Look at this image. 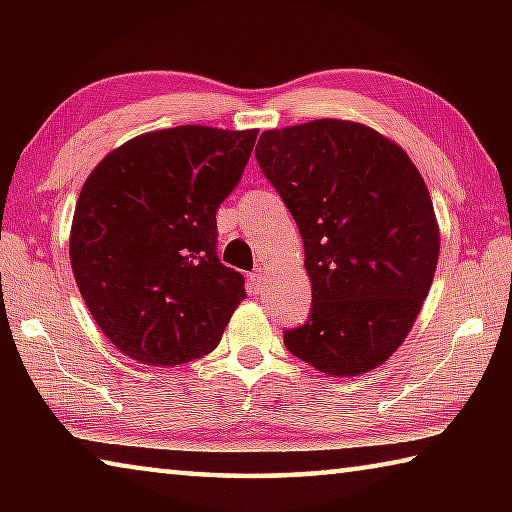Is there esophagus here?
Returning <instances> with one entry per match:
<instances>
[{"label":"esophagus","mask_w":512,"mask_h":512,"mask_svg":"<svg viewBox=\"0 0 512 512\" xmlns=\"http://www.w3.org/2000/svg\"><path fill=\"white\" fill-rule=\"evenodd\" d=\"M266 277H268V271H266V268L264 266H259L257 268V271L253 273V275H250V280H253V287L259 291V289H262L264 287V284H266Z\"/></svg>","instance_id":"34e87169"}]
</instances>
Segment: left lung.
Returning <instances> with one entry per match:
<instances>
[{
  "label": "left lung",
  "instance_id": "1",
  "mask_svg": "<svg viewBox=\"0 0 512 512\" xmlns=\"http://www.w3.org/2000/svg\"><path fill=\"white\" fill-rule=\"evenodd\" d=\"M257 162L298 223L311 316L284 345L329 377L400 348L431 289L440 228L429 189L391 137L350 119L264 131Z\"/></svg>",
  "mask_w": 512,
  "mask_h": 512
}]
</instances>
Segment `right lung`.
Wrapping results in <instances>:
<instances>
[{
	"mask_svg": "<svg viewBox=\"0 0 512 512\" xmlns=\"http://www.w3.org/2000/svg\"><path fill=\"white\" fill-rule=\"evenodd\" d=\"M257 128L176 126L112 149L76 201L69 262L101 332L144 366L210 354L246 298L216 257V210L239 183Z\"/></svg>",
	"mask_w": 512,
	"mask_h": 512,
	"instance_id": "add662e5",
	"label": "right lung"
}]
</instances>
